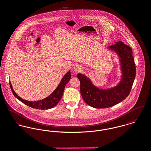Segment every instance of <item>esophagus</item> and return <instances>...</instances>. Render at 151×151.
I'll return each instance as SVG.
<instances>
[{
  "mask_svg": "<svg viewBox=\"0 0 151 151\" xmlns=\"http://www.w3.org/2000/svg\"><path fill=\"white\" fill-rule=\"evenodd\" d=\"M73 70H74L75 72H79V71L81 70V67L79 66V65H75L73 67Z\"/></svg>",
  "mask_w": 151,
  "mask_h": 151,
  "instance_id": "esophagus-1",
  "label": "esophagus"
}]
</instances>
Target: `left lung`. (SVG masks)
Returning a JSON list of instances; mask_svg holds the SVG:
<instances>
[{"label":"left lung","mask_w":151,"mask_h":151,"mask_svg":"<svg viewBox=\"0 0 151 151\" xmlns=\"http://www.w3.org/2000/svg\"><path fill=\"white\" fill-rule=\"evenodd\" d=\"M107 47L118 58L121 78L113 87L105 88L95 85L91 79L79 73L78 78L81 82V93L84 102L95 108H106L113 106L124 100L130 93L136 76V67L132 49L121 41Z\"/></svg>","instance_id":"left-lung-1"}]
</instances>
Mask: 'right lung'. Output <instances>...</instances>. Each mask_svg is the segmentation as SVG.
Returning <instances> with one entry per match:
<instances>
[{
	"label": "right lung",
	"mask_w": 151,
	"mask_h": 151,
	"mask_svg": "<svg viewBox=\"0 0 151 151\" xmlns=\"http://www.w3.org/2000/svg\"><path fill=\"white\" fill-rule=\"evenodd\" d=\"M70 78H71V74H70V71L69 70L65 73V75L63 77L62 79L58 84V86L52 93L45 98L42 99L41 100L37 101H29L23 99L15 93L10 81V86L12 93L14 94V95L24 104H26L27 106H30L34 109H41V110H46V109L47 110V109L53 108L58 104L59 101L62 98L65 85L68 83V81H70Z\"/></svg>",
	"instance_id": "right-lung-1"
}]
</instances>
